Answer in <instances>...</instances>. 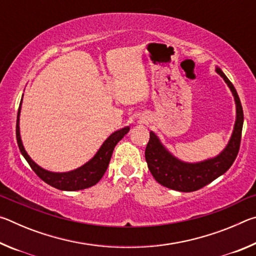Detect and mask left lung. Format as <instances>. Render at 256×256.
Here are the masks:
<instances>
[{
  "mask_svg": "<svg viewBox=\"0 0 256 256\" xmlns=\"http://www.w3.org/2000/svg\"><path fill=\"white\" fill-rule=\"evenodd\" d=\"M216 72L226 82L235 100L236 120L232 136L226 148L216 157L198 162H185L170 152L162 144L160 138L151 131L149 142L146 148V160L154 180L164 188L180 192H193L200 190L224 174L237 157L240 144L242 123H244L242 104L235 86L224 76L222 68L216 66Z\"/></svg>",
  "mask_w": 256,
  "mask_h": 256,
  "instance_id": "1",
  "label": "left lung"
}]
</instances>
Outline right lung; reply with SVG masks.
<instances>
[{"label":"right lung","mask_w":256,"mask_h":256,"mask_svg":"<svg viewBox=\"0 0 256 256\" xmlns=\"http://www.w3.org/2000/svg\"><path fill=\"white\" fill-rule=\"evenodd\" d=\"M21 104H22V99H21L20 102L18 118H16V142H18L20 152L22 154L24 159L27 160V162L30 164L32 170L36 172L38 177H40L45 183L60 190H79L92 188L94 184H97L104 176V174H105L108 164L110 162L112 154V151H114L115 146L118 144L124 138L125 134L128 133L130 131V126H126L112 133L110 136L106 138L105 142L102 144L100 148L98 149L96 154H94L88 162L82 164L81 167L76 168V170L64 172H50L47 170H44V168L40 166H38V164L29 157L27 151L24 150L22 140H21L19 126Z\"/></svg>","instance_id":"right-lung-1"}]
</instances>
